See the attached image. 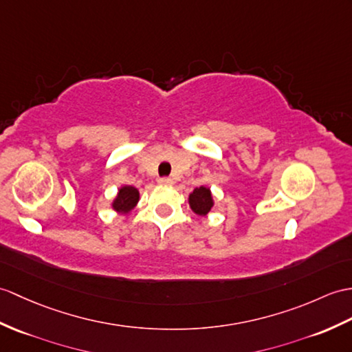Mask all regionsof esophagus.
I'll list each match as a JSON object with an SVG mask.
<instances>
[{"instance_id":"esophagus-1","label":"esophagus","mask_w":352,"mask_h":352,"mask_svg":"<svg viewBox=\"0 0 352 352\" xmlns=\"http://www.w3.org/2000/svg\"><path fill=\"white\" fill-rule=\"evenodd\" d=\"M157 183H159V184H162V186H170V184H174L173 179L168 178V177H162V178H159V179H157Z\"/></svg>"}]
</instances>
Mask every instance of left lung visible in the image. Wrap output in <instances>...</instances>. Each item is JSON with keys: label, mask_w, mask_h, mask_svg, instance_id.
<instances>
[{"label": "left lung", "mask_w": 352, "mask_h": 352, "mask_svg": "<svg viewBox=\"0 0 352 352\" xmlns=\"http://www.w3.org/2000/svg\"><path fill=\"white\" fill-rule=\"evenodd\" d=\"M189 206L195 214L206 217L214 207V198L210 187L201 186L189 195Z\"/></svg>", "instance_id": "left-lung-1"}]
</instances>
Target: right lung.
<instances>
[{
	"label": "right lung",
	"mask_w": 352,
	"mask_h": 352,
	"mask_svg": "<svg viewBox=\"0 0 352 352\" xmlns=\"http://www.w3.org/2000/svg\"><path fill=\"white\" fill-rule=\"evenodd\" d=\"M139 202V190L133 186H121L117 196L112 199L111 207L118 214H129Z\"/></svg>",
	"instance_id": "obj_1"
}]
</instances>
